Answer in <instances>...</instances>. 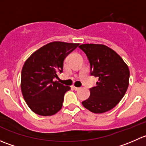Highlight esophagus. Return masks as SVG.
<instances>
[{"mask_svg":"<svg viewBox=\"0 0 146 146\" xmlns=\"http://www.w3.org/2000/svg\"><path fill=\"white\" fill-rule=\"evenodd\" d=\"M73 89H74L75 90H76V91L79 90L80 89V88H77V87H75V86H73Z\"/></svg>","mask_w":146,"mask_h":146,"instance_id":"obj_1","label":"esophagus"}]
</instances>
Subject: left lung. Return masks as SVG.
<instances>
[{"label": "left lung", "mask_w": 146, "mask_h": 146, "mask_svg": "<svg viewBox=\"0 0 146 146\" xmlns=\"http://www.w3.org/2000/svg\"><path fill=\"white\" fill-rule=\"evenodd\" d=\"M90 64V74L99 78L90 88L89 98L82 102L87 110L100 114L114 108L123 98L129 86L128 66L114 50L103 44L79 46Z\"/></svg>", "instance_id": "left-lung-1"}]
</instances>
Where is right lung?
Returning <instances> with one entry per match:
<instances>
[{
    "label": "right lung",
    "mask_w": 146,
    "mask_h": 146,
    "mask_svg": "<svg viewBox=\"0 0 146 146\" xmlns=\"http://www.w3.org/2000/svg\"><path fill=\"white\" fill-rule=\"evenodd\" d=\"M79 44L54 42L34 52L25 63L21 73L23 98L32 111L41 116H51L61 109L64 95L70 90L54 78L61 73L64 61Z\"/></svg>",
    "instance_id": "add662e5"
}]
</instances>
